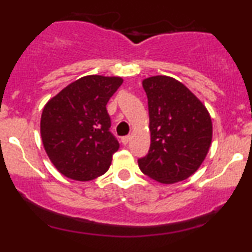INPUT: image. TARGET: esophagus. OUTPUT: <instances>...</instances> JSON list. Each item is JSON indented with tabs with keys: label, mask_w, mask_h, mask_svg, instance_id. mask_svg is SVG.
I'll list each match as a JSON object with an SVG mask.
<instances>
[{
	"label": "esophagus",
	"mask_w": 252,
	"mask_h": 252,
	"mask_svg": "<svg viewBox=\"0 0 252 252\" xmlns=\"http://www.w3.org/2000/svg\"><path fill=\"white\" fill-rule=\"evenodd\" d=\"M130 136H124V137H122V139H121V141H122V143L124 144V145H126L129 143V141H130Z\"/></svg>",
	"instance_id": "34e87169"
}]
</instances>
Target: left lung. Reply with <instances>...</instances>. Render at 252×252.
I'll return each mask as SVG.
<instances>
[{"label": "left lung", "instance_id": "left-lung-1", "mask_svg": "<svg viewBox=\"0 0 252 252\" xmlns=\"http://www.w3.org/2000/svg\"><path fill=\"white\" fill-rule=\"evenodd\" d=\"M149 107L150 149L138 159L143 174L163 184L184 181L198 170L213 139V122L205 105L170 76L144 78Z\"/></svg>", "mask_w": 252, "mask_h": 252}]
</instances>
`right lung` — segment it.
Listing matches in <instances>:
<instances>
[{
	"label": "right lung",
	"mask_w": 252,
	"mask_h": 252,
	"mask_svg": "<svg viewBox=\"0 0 252 252\" xmlns=\"http://www.w3.org/2000/svg\"><path fill=\"white\" fill-rule=\"evenodd\" d=\"M122 77L88 75L51 97L41 116L44 150L55 168L74 181L95 180L108 171L120 148L109 131L107 103Z\"/></svg>",
	"instance_id": "right-lung-1"
}]
</instances>
